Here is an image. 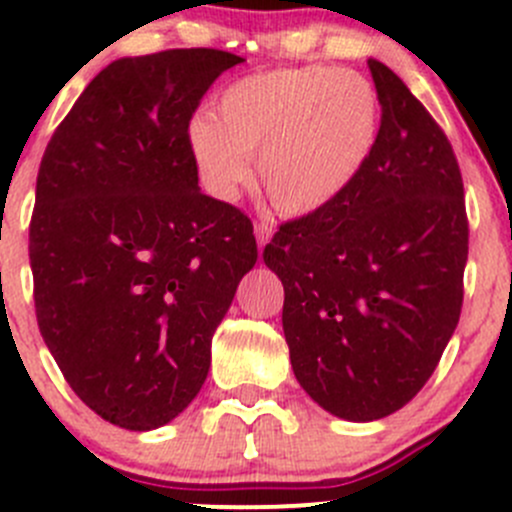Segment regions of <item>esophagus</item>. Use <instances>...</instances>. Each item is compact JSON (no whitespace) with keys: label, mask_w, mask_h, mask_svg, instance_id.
<instances>
[{"label":"esophagus","mask_w":512,"mask_h":512,"mask_svg":"<svg viewBox=\"0 0 512 512\" xmlns=\"http://www.w3.org/2000/svg\"><path fill=\"white\" fill-rule=\"evenodd\" d=\"M255 237H257V245H260V255H262V247H265L272 237V223H255Z\"/></svg>","instance_id":"1"}]
</instances>
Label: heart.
<instances>
[{
    "mask_svg": "<svg viewBox=\"0 0 512 512\" xmlns=\"http://www.w3.org/2000/svg\"><path fill=\"white\" fill-rule=\"evenodd\" d=\"M381 101L374 84L334 66H294L227 84L215 113L188 126V151L205 188L230 200L250 178V156L280 213L314 215L342 200L364 175L379 143Z\"/></svg>",
    "mask_w": 512,
    "mask_h": 512,
    "instance_id": "obj_1",
    "label": "heart"
}]
</instances>
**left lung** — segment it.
Returning a JSON list of instances; mask_svg holds the SVG:
<instances>
[{
    "mask_svg": "<svg viewBox=\"0 0 512 512\" xmlns=\"http://www.w3.org/2000/svg\"><path fill=\"white\" fill-rule=\"evenodd\" d=\"M381 131L356 185L280 227L262 257L285 285L299 386L332 416L376 421L431 379L456 332L468 260L463 180L446 133L381 61Z\"/></svg>",
    "mask_w": 512,
    "mask_h": 512,
    "instance_id": "8db88e82",
    "label": "left lung"
}]
</instances>
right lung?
<instances>
[{"label":"right lung","mask_w":512,"mask_h":512,"mask_svg":"<svg viewBox=\"0 0 512 512\" xmlns=\"http://www.w3.org/2000/svg\"><path fill=\"white\" fill-rule=\"evenodd\" d=\"M240 56H123L46 146L29 227L36 322L74 394L153 431L208 379L210 344L255 267L247 215L203 195L188 151L200 98Z\"/></svg>","instance_id":"add662e5"}]
</instances>
